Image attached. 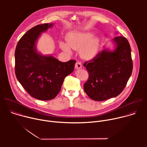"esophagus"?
I'll use <instances>...</instances> for the list:
<instances>
[{"instance_id":"obj_1","label":"esophagus","mask_w":147,"mask_h":147,"mask_svg":"<svg viewBox=\"0 0 147 147\" xmlns=\"http://www.w3.org/2000/svg\"><path fill=\"white\" fill-rule=\"evenodd\" d=\"M75 68L76 69H81L82 68V65L80 62L77 61L76 65H75Z\"/></svg>"}]
</instances>
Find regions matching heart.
Returning a JSON list of instances; mask_svg holds the SVG:
<instances>
[{"label": "heart", "mask_w": 147, "mask_h": 147, "mask_svg": "<svg viewBox=\"0 0 147 147\" xmlns=\"http://www.w3.org/2000/svg\"><path fill=\"white\" fill-rule=\"evenodd\" d=\"M94 35V32L91 31H70L66 35L67 43L60 41L59 47L69 53H71V48L79 51L81 58L85 60L92 59L97 53L100 44L99 38Z\"/></svg>", "instance_id": "b5f03b06"}]
</instances>
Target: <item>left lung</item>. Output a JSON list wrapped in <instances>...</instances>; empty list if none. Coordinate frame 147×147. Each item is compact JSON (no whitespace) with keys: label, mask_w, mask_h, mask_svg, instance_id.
<instances>
[{"label":"left lung","mask_w":147,"mask_h":147,"mask_svg":"<svg viewBox=\"0 0 147 147\" xmlns=\"http://www.w3.org/2000/svg\"><path fill=\"white\" fill-rule=\"evenodd\" d=\"M111 42L112 48L105 45L95 57L84 63L89 73L84 90L91 99L96 101L119 95L132 73L131 48L127 39L119 36Z\"/></svg>","instance_id":"1"}]
</instances>
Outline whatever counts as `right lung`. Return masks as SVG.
Wrapping results in <instances>:
<instances>
[{"mask_svg": "<svg viewBox=\"0 0 147 147\" xmlns=\"http://www.w3.org/2000/svg\"><path fill=\"white\" fill-rule=\"evenodd\" d=\"M53 23L38 25L18 42L15 51V73L26 91L42 100L52 99L60 92L65 78L74 69L76 60L61 62L52 55H42L36 45L42 33Z\"/></svg>", "mask_w": 147, "mask_h": 147, "instance_id": "obj_1", "label": "right lung"}]
</instances>
